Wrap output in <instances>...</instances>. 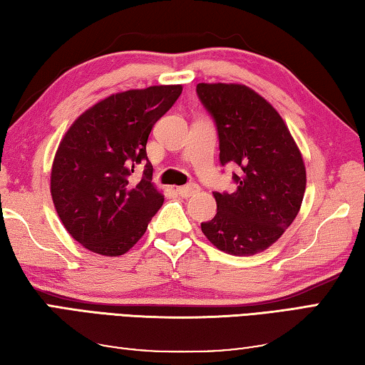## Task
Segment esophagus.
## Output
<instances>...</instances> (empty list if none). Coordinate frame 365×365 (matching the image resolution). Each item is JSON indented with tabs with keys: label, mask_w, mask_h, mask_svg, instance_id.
Returning a JSON list of instances; mask_svg holds the SVG:
<instances>
[{
	"label": "esophagus",
	"mask_w": 365,
	"mask_h": 365,
	"mask_svg": "<svg viewBox=\"0 0 365 365\" xmlns=\"http://www.w3.org/2000/svg\"><path fill=\"white\" fill-rule=\"evenodd\" d=\"M178 190V194L181 195V197H190V195H194V194H197L200 190V187L197 186V184H189V186H181V187H178L176 189Z\"/></svg>",
	"instance_id": "esophagus-1"
}]
</instances>
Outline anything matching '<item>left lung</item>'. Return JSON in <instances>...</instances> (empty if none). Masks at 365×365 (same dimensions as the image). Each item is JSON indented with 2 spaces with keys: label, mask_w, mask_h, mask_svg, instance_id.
I'll return each instance as SVG.
<instances>
[{
  "label": "left lung",
  "mask_w": 365,
  "mask_h": 365,
  "mask_svg": "<svg viewBox=\"0 0 365 365\" xmlns=\"http://www.w3.org/2000/svg\"><path fill=\"white\" fill-rule=\"evenodd\" d=\"M217 123L222 165L241 166L232 194L215 192L217 215L202 223L215 247L236 257L264 252L301 210L306 165L288 126L270 101L242 83H197Z\"/></svg>",
  "instance_id": "obj_1"
}]
</instances>
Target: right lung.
Segmentation results:
<instances>
[{
    "mask_svg": "<svg viewBox=\"0 0 365 365\" xmlns=\"http://www.w3.org/2000/svg\"><path fill=\"white\" fill-rule=\"evenodd\" d=\"M182 86L130 88L101 98L71 124L53 158L50 192L66 231L91 252L118 257L143 236L165 195L152 182L147 140ZM146 161L140 182L133 166Z\"/></svg>",
    "mask_w": 365,
    "mask_h": 365,
    "instance_id": "add662e5",
    "label": "right lung"
}]
</instances>
